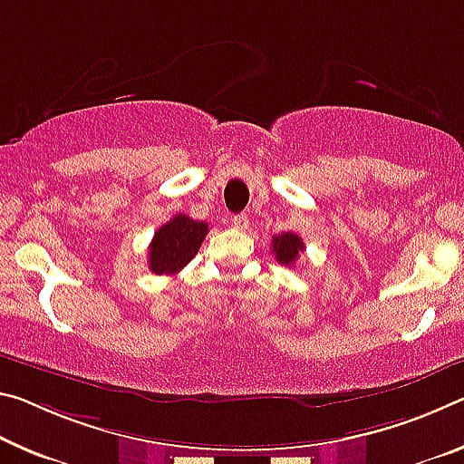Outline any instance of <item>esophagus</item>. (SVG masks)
Instances as JSON below:
<instances>
[{"mask_svg": "<svg viewBox=\"0 0 464 464\" xmlns=\"http://www.w3.org/2000/svg\"><path fill=\"white\" fill-rule=\"evenodd\" d=\"M231 225L235 227V229L246 231L247 227H249V218H247V215H235V217L231 218Z\"/></svg>", "mask_w": 464, "mask_h": 464, "instance_id": "1", "label": "esophagus"}]
</instances>
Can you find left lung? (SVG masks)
I'll return each mask as SVG.
<instances>
[{
  "mask_svg": "<svg viewBox=\"0 0 464 464\" xmlns=\"http://www.w3.org/2000/svg\"><path fill=\"white\" fill-rule=\"evenodd\" d=\"M304 247V239L295 233H281L272 237V254L281 266H293Z\"/></svg>",
  "mask_w": 464,
  "mask_h": 464,
  "instance_id": "1",
  "label": "left lung"
}]
</instances>
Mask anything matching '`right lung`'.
Masks as SVG:
<instances>
[{
  "label": "right lung",
  "mask_w": 464,
  "mask_h": 464,
  "mask_svg": "<svg viewBox=\"0 0 464 464\" xmlns=\"http://www.w3.org/2000/svg\"><path fill=\"white\" fill-rule=\"evenodd\" d=\"M208 225L188 215H175L154 233L149 246V268L154 275H175L194 258Z\"/></svg>",
  "instance_id": "add662e5"
}]
</instances>
